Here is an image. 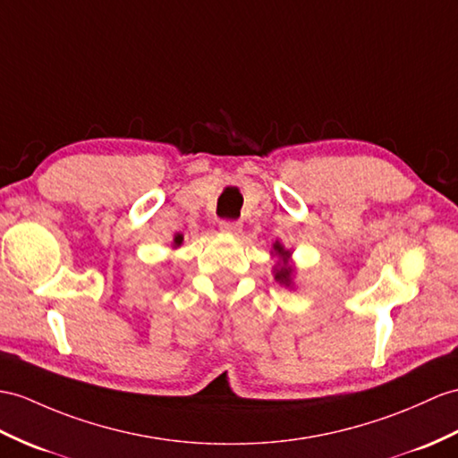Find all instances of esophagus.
Segmentation results:
<instances>
[{"mask_svg": "<svg viewBox=\"0 0 458 458\" xmlns=\"http://www.w3.org/2000/svg\"><path fill=\"white\" fill-rule=\"evenodd\" d=\"M219 229L223 233H231V235H239L241 229H242V223L237 219H223L219 223Z\"/></svg>", "mask_w": 458, "mask_h": 458, "instance_id": "1", "label": "esophagus"}]
</instances>
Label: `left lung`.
I'll list each match as a JSON object with an SVG mask.
<instances>
[{"mask_svg": "<svg viewBox=\"0 0 458 458\" xmlns=\"http://www.w3.org/2000/svg\"><path fill=\"white\" fill-rule=\"evenodd\" d=\"M274 249L284 259V266L280 267V270H276V280L280 282V284L289 285V284H292V267H287V256H289V252L284 250L282 244H277V242L274 244Z\"/></svg>", "mask_w": 458, "mask_h": 458, "instance_id": "8db88e82", "label": "left lung"}]
</instances>
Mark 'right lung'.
Wrapping results in <instances>:
<instances>
[{"instance_id": "add662e5", "label": "right lung", "mask_w": 458, "mask_h": 458, "mask_svg": "<svg viewBox=\"0 0 458 458\" xmlns=\"http://www.w3.org/2000/svg\"><path fill=\"white\" fill-rule=\"evenodd\" d=\"M181 242H182V237H181V235H178V237L174 239V244H181Z\"/></svg>"}]
</instances>
